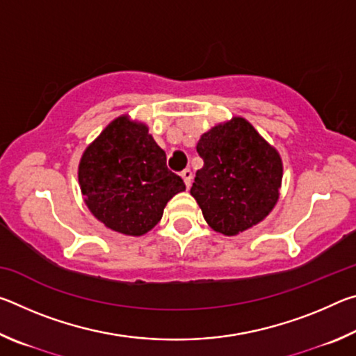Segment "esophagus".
<instances>
[{"mask_svg":"<svg viewBox=\"0 0 356 356\" xmlns=\"http://www.w3.org/2000/svg\"><path fill=\"white\" fill-rule=\"evenodd\" d=\"M180 176H182V179H184V182H185V186H186V188H190L191 180H193V172H191L190 170H184L182 172H180Z\"/></svg>","mask_w":356,"mask_h":356,"instance_id":"esophagus-1","label":"esophagus"}]
</instances>
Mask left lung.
Here are the masks:
<instances>
[{
    "instance_id": "left-lung-1",
    "label": "left lung",
    "mask_w": 356,
    "mask_h": 356,
    "mask_svg": "<svg viewBox=\"0 0 356 356\" xmlns=\"http://www.w3.org/2000/svg\"><path fill=\"white\" fill-rule=\"evenodd\" d=\"M196 150L204 166L190 193L213 231L236 236L270 213L280 196L282 163L248 120L234 118L216 125L201 136Z\"/></svg>"
}]
</instances>
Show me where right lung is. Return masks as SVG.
<instances>
[{
  "label": "right lung",
  "mask_w": 356,
  "mask_h": 356,
  "mask_svg": "<svg viewBox=\"0 0 356 356\" xmlns=\"http://www.w3.org/2000/svg\"><path fill=\"white\" fill-rule=\"evenodd\" d=\"M84 202L106 227L143 236L161 220L184 180L168 170L166 154L144 124L114 119L81 156L78 168Z\"/></svg>",
  "instance_id": "obj_1"
}]
</instances>
